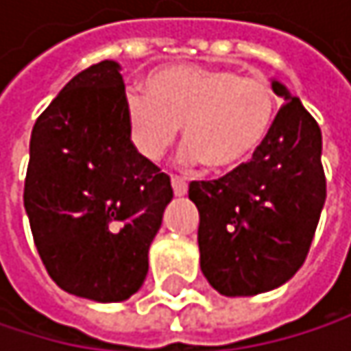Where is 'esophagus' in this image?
<instances>
[{
    "label": "esophagus",
    "mask_w": 351,
    "mask_h": 351,
    "mask_svg": "<svg viewBox=\"0 0 351 351\" xmlns=\"http://www.w3.org/2000/svg\"><path fill=\"white\" fill-rule=\"evenodd\" d=\"M171 182H173V191H175L176 197H182V195H186V182L182 180V178H178V176H171Z\"/></svg>",
    "instance_id": "34e87169"
}]
</instances>
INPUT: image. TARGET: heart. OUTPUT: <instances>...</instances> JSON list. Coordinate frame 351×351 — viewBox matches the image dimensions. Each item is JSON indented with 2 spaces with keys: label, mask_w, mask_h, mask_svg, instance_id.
<instances>
[{
  "label": "heart",
  "mask_w": 351,
  "mask_h": 351,
  "mask_svg": "<svg viewBox=\"0 0 351 351\" xmlns=\"http://www.w3.org/2000/svg\"><path fill=\"white\" fill-rule=\"evenodd\" d=\"M144 91L125 93V121L134 148L148 160L175 142L182 125L186 162L234 171L260 150L276 117V93L266 81L226 69L162 66L148 75Z\"/></svg>",
  "instance_id": "1"
}]
</instances>
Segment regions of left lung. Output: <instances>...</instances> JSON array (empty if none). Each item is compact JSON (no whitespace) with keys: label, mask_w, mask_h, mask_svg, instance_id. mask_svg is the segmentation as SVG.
Here are the masks:
<instances>
[{"label":"left lung","mask_w":351,"mask_h":351,"mask_svg":"<svg viewBox=\"0 0 351 351\" xmlns=\"http://www.w3.org/2000/svg\"><path fill=\"white\" fill-rule=\"evenodd\" d=\"M285 97L272 130L250 162L215 180H193L201 270L226 297L285 285L305 262L325 203L321 130L278 81Z\"/></svg>","instance_id":"left-lung-1"}]
</instances>
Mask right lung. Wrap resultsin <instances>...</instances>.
Instances as JSON below:
<instances>
[{
	"label": "right lung",
	"instance_id": "obj_1",
	"mask_svg": "<svg viewBox=\"0 0 351 351\" xmlns=\"http://www.w3.org/2000/svg\"><path fill=\"white\" fill-rule=\"evenodd\" d=\"M171 199L169 175L130 140L119 64L101 60L75 75L36 119L24 182L50 278L91 301L130 299Z\"/></svg>",
	"mask_w": 351,
	"mask_h": 351
}]
</instances>
